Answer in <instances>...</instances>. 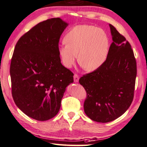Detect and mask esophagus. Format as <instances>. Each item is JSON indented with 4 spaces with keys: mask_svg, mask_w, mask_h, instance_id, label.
Here are the masks:
<instances>
[{
    "mask_svg": "<svg viewBox=\"0 0 147 147\" xmlns=\"http://www.w3.org/2000/svg\"><path fill=\"white\" fill-rule=\"evenodd\" d=\"M79 79H80V77H79L78 74H75L74 76V82H79Z\"/></svg>",
    "mask_w": 147,
    "mask_h": 147,
    "instance_id": "1",
    "label": "esophagus"
}]
</instances>
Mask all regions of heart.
<instances>
[{"label":"heart","mask_w":147,"mask_h":147,"mask_svg":"<svg viewBox=\"0 0 147 147\" xmlns=\"http://www.w3.org/2000/svg\"><path fill=\"white\" fill-rule=\"evenodd\" d=\"M65 44L59 47L63 64L71 67L78 54V61L88 71L99 69L105 63L109 50V38L105 31L91 25H78L67 33Z\"/></svg>","instance_id":"obj_1"}]
</instances>
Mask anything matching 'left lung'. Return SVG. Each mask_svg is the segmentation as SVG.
Listing matches in <instances>:
<instances>
[{
  "label": "left lung",
  "instance_id": "8db88e82",
  "mask_svg": "<svg viewBox=\"0 0 147 147\" xmlns=\"http://www.w3.org/2000/svg\"><path fill=\"white\" fill-rule=\"evenodd\" d=\"M109 26L113 42L105 63L79 80L87 93L84 111L99 123L116 119L129 109L137 77V62L131 44L113 25Z\"/></svg>",
  "mask_w": 147,
  "mask_h": 147
}]
</instances>
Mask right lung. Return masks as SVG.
Wrapping results in <instances>:
<instances>
[{
  "label": "right lung",
  "mask_w": 147,
  "mask_h": 147,
  "mask_svg": "<svg viewBox=\"0 0 147 147\" xmlns=\"http://www.w3.org/2000/svg\"><path fill=\"white\" fill-rule=\"evenodd\" d=\"M68 24L59 18L38 23L17 42L10 67L14 101L27 116L47 121L58 114L74 74L61 63L59 38Z\"/></svg>",
  "instance_id": "1"
}]
</instances>
